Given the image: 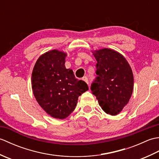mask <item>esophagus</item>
<instances>
[{
  "label": "esophagus",
  "mask_w": 159,
  "mask_h": 159,
  "mask_svg": "<svg viewBox=\"0 0 159 159\" xmlns=\"http://www.w3.org/2000/svg\"><path fill=\"white\" fill-rule=\"evenodd\" d=\"M83 80H84V81H85V83H87V84H89V82H88V79H87V78L86 76H85V77H83Z\"/></svg>",
  "instance_id": "esophagus-1"
}]
</instances>
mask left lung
I'll list each match as a JSON object with an SVG mask.
<instances>
[{"label": "left lung", "instance_id": "1", "mask_svg": "<svg viewBox=\"0 0 159 159\" xmlns=\"http://www.w3.org/2000/svg\"><path fill=\"white\" fill-rule=\"evenodd\" d=\"M92 53L97 61L98 76L91 89L104 112L116 116L129 102L133 93V71L125 57L113 49L104 48Z\"/></svg>", "mask_w": 159, "mask_h": 159}]
</instances>
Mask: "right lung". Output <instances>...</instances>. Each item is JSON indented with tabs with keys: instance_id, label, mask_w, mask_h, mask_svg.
Listing matches in <instances>:
<instances>
[{
	"instance_id": "right-lung-1",
	"label": "right lung",
	"mask_w": 159,
	"mask_h": 159,
	"mask_svg": "<svg viewBox=\"0 0 159 159\" xmlns=\"http://www.w3.org/2000/svg\"><path fill=\"white\" fill-rule=\"evenodd\" d=\"M67 53L52 50L40 56L31 75L34 96L49 116L63 120L75 109L78 98L89 89L87 83L78 80L72 70L65 66Z\"/></svg>"
}]
</instances>
